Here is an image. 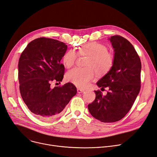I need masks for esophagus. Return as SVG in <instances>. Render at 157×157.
Here are the masks:
<instances>
[{"label":"esophagus","mask_w":157,"mask_h":157,"mask_svg":"<svg viewBox=\"0 0 157 157\" xmlns=\"http://www.w3.org/2000/svg\"><path fill=\"white\" fill-rule=\"evenodd\" d=\"M84 91H85V90H83V89H81V88H78V89H77V92H78V94L83 93Z\"/></svg>","instance_id":"34e87169"}]
</instances>
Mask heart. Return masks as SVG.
<instances>
[{"mask_svg":"<svg viewBox=\"0 0 157 157\" xmlns=\"http://www.w3.org/2000/svg\"><path fill=\"white\" fill-rule=\"evenodd\" d=\"M108 50L106 46L97 43H90L81 46L78 53L82 56L89 57L85 64L88 67L71 70L67 74V79L77 87L85 88L94 78L95 70L98 75L109 72L113 66L114 56ZM77 59L78 54L75 51H69L63 57V64L67 68H71L75 64Z\"/></svg>","mask_w":157,"mask_h":157,"instance_id":"b5f03b06","label":"heart"}]
</instances>
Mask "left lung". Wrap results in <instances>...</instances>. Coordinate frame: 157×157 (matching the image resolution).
<instances>
[{
    "instance_id": "1",
    "label": "left lung",
    "mask_w": 157,
    "mask_h": 157,
    "mask_svg": "<svg viewBox=\"0 0 157 157\" xmlns=\"http://www.w3.org/2000/svg\"><path fill=\"white\" fill-rule=\"evenodd\" d=\"M114 49V62L111 71L98 81L103 95L95 91V101L88 105L90 113L98 120L112 123L120 120L131 109L141 89V62L135 48L120 36L109 38Z\"/></svg>"
}]
</instances>
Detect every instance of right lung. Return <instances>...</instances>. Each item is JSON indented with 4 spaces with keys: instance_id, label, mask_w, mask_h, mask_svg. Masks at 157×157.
<instances>
[{
    "instance_id": "1",
    "label": "right lung",
    "mask_w": 157,
    "mask_h": 157,
    "mask_svg": "<svg viewBox=\"0 0 157 157\" xmlns=\"http://www.w3.org/2000/svg\"><path fill=\"white\" fill-rule=\"evenodd\" d=\"M67 46L61 41L40 37L31 41L21 53L18 62L20 91L29 110L41 120L58 117L77 93L71 83H60L65 67L60 63Z\"/></svg>"
}]
</instances>
